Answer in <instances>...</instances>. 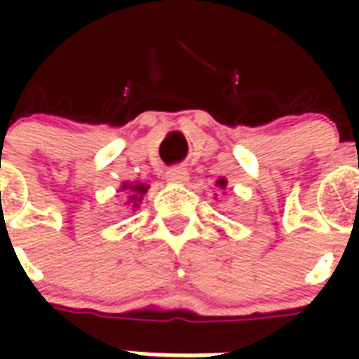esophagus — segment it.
I'll list each match as a JSON object with an SVG mask.
<instances>
[{
  "instance_id": "obj_1",
  "label": "esophagus",
  "mask_w": 359,
  "mask_h": 359,
  "mask_svg": "<svg viewBox=\"0 0 359 359\" xmlns=\"http://www.w3.org/2000/svg\"><path fill=\"white\" fill-rule=\"evenodd\" d=\"M167 180L169 182H187L188 180V172L187 169H182V167H172V169H169L167 171Z\"/></svg>"
}]
</instances>
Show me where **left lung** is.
Here are the masks:
<instances>
[{"label": "left lung", "mask_w": 359, "mask_h": 359, "mask_svg": "<svg viewBox=\"0 0 359 359\" xmlns=\"http://www.w3.org/2000/svg\"><path fill=\"white\" fill-rule=\"evenodd\" d=\"M215 187H219V188H221V190H223V188L226 187V180L223 179V177H221V179H219L217 182H215Z\"/></svg>", "instance_id": "left-lung-1"}]
</instances>
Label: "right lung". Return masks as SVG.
I'll return each mask as SVG.
<instances>
[{
	"mask_svg": "<svg viewBox=\"0 0 359 359\" xmlns=\"http://www.w3.org/2000/svg\"><path fill=\"white\" fill-rule=\"evenodd\" d=\"M148 188H149L148 184H142V182H133V184L125 182L121 190L128 194V203H133V208L136 210V208H138V203L142 202V196L148 192Z\"/></svg>",
	"mask_w": 359,
	"mask_h": 359,
	"instance_id": "obj_1",
	"label": "right lung"
}]
</instances>
